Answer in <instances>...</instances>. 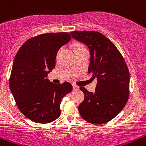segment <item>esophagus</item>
Here are the masks:
<instances>
[{"label": "esophagus", "instance_id": "34e87169", "mask_svg": "<svg viewBox=\"0 0 146 146\" xmlns=\"http://www.w3.org/2000/svg\"><path fill=\"white\" fill-rule=\"evenodd\" d=\"M73 89H79V86H77L76 84H73Z\"/></svg>", "mask_w": 146, "mask_h": 146}]
</instances>
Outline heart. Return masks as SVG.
<instances>
[{
    "label": "heart",
    "instance_id": "obj_1",
    "mask_svg": "<svg viewBox=\"0 0 146 146\" xmlns=\"http://www.w3.org/2000/svg\"><path fill=\"white\" fill-rule=\"evenodd\" d=\"M85 48L84 47L83 45H82L80 44H76V46H75V48H74V50H78V49H81V48Z\"/></svg>",
    "mask_w": 146,
    "mask_h": 146
}]
</instances>
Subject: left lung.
Returning a JSON list of instances; mask_svg holds the SVG:
<instances>
[{
  "instance_id": "8db88e82",
  "label": "left lung",
  "mask_w": 146,
  "mask_h": 146,
  "mask_svg": "<svg viewBox=\"0 0 146 146\" xmlns=\"http://www.w3.org/2000/svg\"><path fill=\"white\" fill-rule=\"evenodd\" d=\"M73 39L89 47L88 73L98 80L95 92L80 87L84 99L78 107L83 119L95 125L106 123L125 106L129 96V72L123 55L108 38L96 31H73Z\"/></svg>"
}]
</instances>
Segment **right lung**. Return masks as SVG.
<instances>
[{
    "label": "right lung",
    "mask_w": 146,
    "mask_h": 146,
    "mask_svg": "<svg viewBox=\"0 0 146 146\" xmlns=\"http://www.w3.org/2000/svg\"><path fill=\"white\" fill-rule=\"evenodd\" d=\"M70 39L68 33L37 35L27 40L15 56L9 88L19 110L32 121L48 123L58 118L62 98L73 90L68 82L56 84L46 78L55 68L57 51Z\"/></svg>",
    "instance_id": "1"
}]
</instances>
